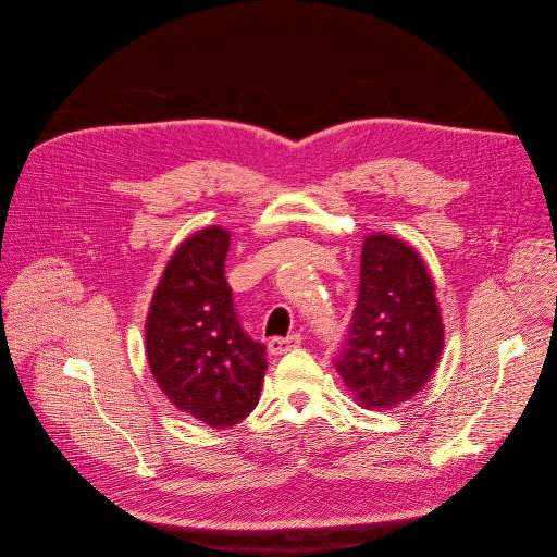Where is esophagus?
I'll return each mask as SVG.
<instances>
[{
	"mask_svg": "<svg viewBox=\"0 0 557 557\" xmlns=\"http://www.w3.org/2000/svg\"><path fill=\"white\" fill-rule=\"evenodd\" d=\"M300 345H302L300 333H292V336H287V338H272L268 343V351L272 356H283V354H287V351H292V349H296Z\"/></svg>",
	"mask_w": 557,
	"mask_h": 557,
	"instance_id": "34e87169",
	"label": "esophagus"
}]
</instances>
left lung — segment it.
<instances>
[{"label": "left lung", "instance_id": "8db88e82", "mask_svg": "<svg viewBox=\"0 0 557 557\" xmlns=\"http://www.w3.org/2000/svg\"><path fill=\"white\" fill-rule=\"evenodd\" d=\"M443 351L434 285L408 244L369 235L360 257L358 305L336 369L360 406L388 410L412 399Z\"/></svg>", "mask_w": 557, "mask_h": 557}]
</instances>
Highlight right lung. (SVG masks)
Instances as JSON below:
<instances>
[{
    "label": "right lung",
    "mask_w": 557,
    "mask_h": 557,
    "mask_svg": "<svg viewBox=\"0 0 557 557\" xmlns=\"http://www.w3.org/2000/svg\"><path fill=\"white\" fill-rule=\"evenodd\" d=\"M231 235L210 226L171 257L147 315V360L175 408L231 428L257 406L265 347L244 331L224 274Z\"/></svg>",
    "instance_id": "right-lung-1"
}]
</instances>
